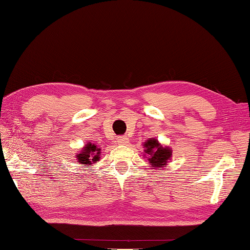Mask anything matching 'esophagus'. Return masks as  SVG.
I'll return each mask as SVG.
<instances>
[{
  "label": "esophagus",
  "instance_id": "esophagus-1",
  "mask_svg": "<svg viewBox=\"0 0 250 250\" xmlns=\"http://www.w3.org/2000/svg\"><path fill=\"white\" fill-rule=\"evenodd\" d=\"M118 143L119 144H122V145H125V144H126L129 142V139L126 138V137H119L118 138V141H117Z\"/></svg>",
  "mask_w": 250,
  "mask_h": 250
}]
</instances>
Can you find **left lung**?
<instances>
[{
  "mask_svg": "<svg viewBox=\"0 0 250 250\" xmlns=\"http://www.w3.org/2000/svg\"><path fill=\"white\" fill-rule=\"evenodd\" d=\"M143 147L145 155L148 156V163L154 169L163 168L167 164V162L171 157V148L163 145L158 142L156 139H148L146 142H144ZM144 155V156H145Z\"/></svg>",
  "mask_w": 250,
  "mask_h": 250,
  "instance_id": "1",
  "label": "left lung"
}]
</instances>
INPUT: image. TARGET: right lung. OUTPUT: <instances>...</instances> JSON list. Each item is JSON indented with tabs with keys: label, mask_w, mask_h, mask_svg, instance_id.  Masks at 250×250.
Returning a JSON list of instances; mask_svg holds the SVG:
<instances>
[{
	"label": "right lung",
	"mask_w": 250,
	"mask_h": 250,
	"mask_svg": "<svg viewBox=\"0 0 250 250\" xmlns=\"http://www.w3.org/2000/svg\"><path fill=\"white\" fill-rule=\"evenodd\" d=\"M101 155V148L97 147L96 144L88 142L82 148V151L79 154H76V158H78V162L80 164L88 166L92 163H96L97 161H99Z\"/></svg>",
	"instance_id": "add662e5"
}]
</instances>
